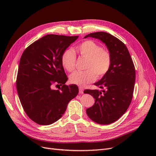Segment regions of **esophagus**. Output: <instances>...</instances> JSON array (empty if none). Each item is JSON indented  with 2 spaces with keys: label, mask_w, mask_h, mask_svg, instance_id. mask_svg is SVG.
I'll return each mask as SVG.
<instances>
[{
  "label": "esophagus",
  "mask_w": 156,
  "mask_h": 156,
  "mask_svg": "<svg viewBox=\"0 0 156 156\" xmlns=\"http://www.w3.org/2000/svg\"><path fill=\"white\" fill-rule=\"evenodd\" d=\"M79 92L80 94H83V87H79Z\"/></svg>",
  "instance_id": "obj_1"
}]
</instances>
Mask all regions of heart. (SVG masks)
I'll use <instances>...</instances> for the list:
<instances>
[{"instance_id": "obj_1", "label": "heart", "mask_w": 156, "mask_h": 156, "mask_svg": "<svg viewBox=\"0 0 156 156\" xmlns=\"http://www.w3.org/2000/svg\"><path fill=\"white\" fill-rule=\"evenodd\" d=\"M81 56L87 59L85 71H76L69 76L73 84L84 86L97 78H101L108 73L111 66V55L107 49L92 40H87L76 47ZM76 56L70 49L65 50L61 56L62 66L71 72L75 68Z\"/></svg>"}]
</instances>
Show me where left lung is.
<instances>
[{"instance_id":"8db88e82","label":"left lung","mask_w":156,"mask_h":156,"mask_svg":"<svg viewBox=\"0 0 156 156\" xmlns=\"http://www.w3.org/2000/svg\"><path fill=\"white\" fill-rule=\"evenodd\" d=\"M101 40L111 55L110 69L94 85L102 90H85L95 99V103L86 110L88 116L100 125L115 122L125 113L132 102L135 81V69L127 47L116 37L108 33H92L84 38Z\"/></svg>"}]
</instances>
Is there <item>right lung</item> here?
Here are the masks:
<instances>
[{"mask_svg":"<svg viewBox=\"0 0 156 156\" xmlns=\"http://www.w3.org/2000/svg\"><path fill=\"white\" fill-rule=\"evenodd\" d=\"M78 38L47 35L28 46L21 55L16 88L24 111L38 125H51L59 119L78 94L76 85H65L68 78L61 63L63 52ZM54 84L62 87L54 90Z\"/></svg>","mask_w":156,"mask_h":156,"instance_id":"obj_1","label":"right lung"}]
</instances>
